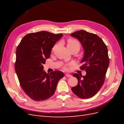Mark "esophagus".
Wrapping results in <instances>:
<instances>
[{
    "mask_svg": "<svg viewBox=\"0 0 124 124\" xmlns=\"http://www.w3.org/2000/svg\"><path fill=\"white\" fill-rule=\"evenodd\" d=\"M65 76H66V77L69 78V77H71V74H70L66 73V74H65Z\"/></svg>",
    "mask_w": 124,
    "mask_h": 124,
    "instance_id": "34e87169",
    "label": "esophagus"
}]
</instances>
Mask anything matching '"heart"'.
Segmentation results:
<instances>
[{
  "mask_svg": "<svg viewBox=\"0 0 124 124\" xmlns=\"http://www.w3.org/2000/svg\"><path fill=\"white\" fill-rule=\"evenodd\" d=\"M80 43L79 41L76 39L73 38H70L67 41V47L69 48V49H72V48H76L77 49L78 51L80 48ZM56 46H55L53 47V50H54L56 48ZM65 69H67V68L66 67H64Z\"/></svg>",
  "mask_w": 124,
  "mask_h": 124,
  "instance_id": "b5f03b06",
  "label": "heart"
}]
</instances>
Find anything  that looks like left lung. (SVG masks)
Wrapping results in <instances>:
<instances>
[{"label":"left lung","instance_id":"1","mask_svg":"<svg viewBox=\"0 0 124 124\" xmlns=\"http://www.w3.org/2000/svg\"><path fill=\"white\" fill-rule=\"evenodd\" d=\"M80 41L84 50L83 63L80 68L85 70L86 74L74 73L78 84L71 88L72 91L82 99H88L95 96L102 87L109 65L108 48L103 40L94 33L83 30L70 35Z\"/></svg>","mask_w":124,"mask_h":124}]
</instances>
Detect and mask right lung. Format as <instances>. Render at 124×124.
<instances>
[{
	"mask_svg": "<svg viewBox=\"0 0 124 124\" xmlns=\"http://www.w3.org/2000/svg\"><path fill=\"white\" fill-rule=\"evenodd\" d=\"M62 36L45 31L30 33L17 47L15 70L22 88L33 100L50 98L59 80L64 77L61 71L46 73L43 66L50 58L52 48Z\"/></svg>",
	"mask_w": 124,
	"mask_h": 124,
	"instance_id": "add662e5",
	"label": "right lung"
}]
</instances>
